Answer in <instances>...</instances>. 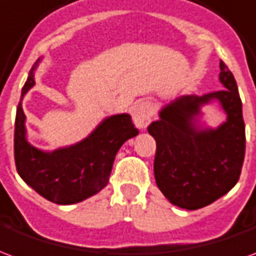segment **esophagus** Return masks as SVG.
Segmentation results:
<instances>
[{"instance_id":"esophagus-1","label":"esophagus","mask_w":256,"mask_h":256,"mask_svg":"<svg viewBox=\"0 0 256 256\" xmlns=\"http://www.w3.org/2000/svg\"><path fill=\"white\" fill-rule=\"evenodd\" d=\"M133 120L136 123V126L138 128H145L150 123L154 111H152V106L150 101H141L137 106H134L133 111Z\"/></svg>"}]
</instances>
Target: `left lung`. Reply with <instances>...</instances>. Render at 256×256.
<instances>
[{"label":"left lung","instance_id":"1","mask_svg":"<svg viewBox=\"0 0 256 256\" xmlns=\"http://www.w3.org/2000/svg\"><path fill=\"white\" fill-rule=\"evenodd\" d=\"M220 80L225 89L202 97L182 96L164 106L160 119L148 126L156 141L155 180L174 206L198 210L230 190L242 174L246 124L236 79L222 60ZM216 98L228 120L215 130L194 126L200 106Z\"/></svg>","mask_w":256,"mask_h":256}]
</instances>
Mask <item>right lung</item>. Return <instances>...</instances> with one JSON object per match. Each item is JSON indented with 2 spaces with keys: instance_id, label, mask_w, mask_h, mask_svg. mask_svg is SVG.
Returning <instances> with one entry per match:
<instances>
[{
  "instance_id": "obj_1",
  "label": "right lung",
  "mask_w": 256,
  "mask_h": 256,
  "mask_svg": "<svg viewBox=\"0 0 256 256\" xmlns=\"http://www.w3.org/2000/svg\"><path fill=\"white\" fill-rule=\"evenodd\" d=\"M36 64L31 68L22 97L36 84ZM24 118L19 102L14 120L16 170L36 193L56 204L78 203L104 188L119 148L138 134L132 116L122 114L106 119L82 142L45 154L26 141Z\"/></svg>"
}]
</instances>
